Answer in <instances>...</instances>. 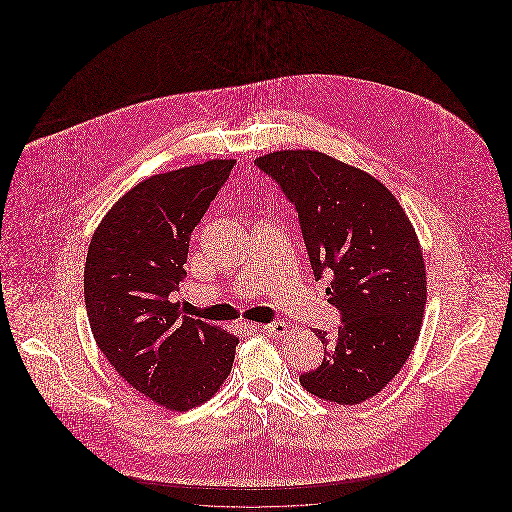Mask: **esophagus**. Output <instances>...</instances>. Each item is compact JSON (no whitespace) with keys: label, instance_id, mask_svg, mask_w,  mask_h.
<instances>
[{"label":"esophagus","instance_id":"esophagus-1","mask_svg":"<svg viewBox=\"0 0 512 512\" xmlns=\"http://www.w3.org/2000/svg\"><path fill=\"white\" fill-rule=\"evenodd\" d=\"M261 328L270 336H284V334H288V324H284V322H272V324H265Z\"/></svg>","mask_w":512,"mask_h":512}]
</instances>
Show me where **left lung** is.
<instances>
[{
  "label": "left lung",
  "instance_id": "obj_1",
  "mask_svg": "<svg viewBox=\"0 0 512 512\" xmlns=\"http://www.w3.org/2000/svg\"><path fill=\"white\" fill-rule=\"evenodd\" d=\"M293 203L315 278H330L336 334L315 330L324 361L299 382L318 399L357 405L384 390L418 340L426 265L416 232L390 190L357 167L311 149L255 159Z\"/></svg>",
  "mask_w": 512,
  "mask_h": 512
}]
</instances>
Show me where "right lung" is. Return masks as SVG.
<instances>
[{"mask_svg": "<svg viewBox=\"0 0 512 512\" xmlns=\"http://www.w3.org/2000/svg\"><path fill=\"white\" fill-rule=\"evenodd\" d=\"M234 159L155 174L109 209L84 267L90 328L111 366L167 411L205 403L228 378L238 338L172 303L190 238Z\"/></svg>", "mask_w": 512, "mask_h": 512, "instance_id": "right-lung-1", "label": "right lung"}]
</instances>
